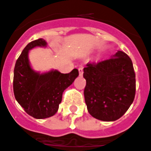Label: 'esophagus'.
Listing matches in <instances>:
<instances>
[{"label":"esophagus","instance_id":"esophagus-1","mask_svg":"<svg viewBox=\"0 0 151 151\" xmlns=\"http://www.w3.org/2000/svg\"><path fill=\"white\" fill-rule=\"evenodd\" d=\"M78 71H79V75L80 76L83 75V68H82V67L78 68Z\"/></svg>","mask_w":151,"mask_h":151}]
</instances>
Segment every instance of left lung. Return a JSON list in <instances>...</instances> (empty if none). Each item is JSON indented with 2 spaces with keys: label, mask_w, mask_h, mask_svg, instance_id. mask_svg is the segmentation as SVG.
Segmentation results:
<instances>
[{
  "label": "left lung",
  "mask_w": 151,
  "mask_h": 151,
  "mask_svg": "<svg viewBox=\"0 0 151 151\" xmlns=\"http://www.w3.org/2000/svg\"><path fill=\"white\" fill-rule=\"evenodd\" d=\"M85 101L90 115L104 122L115 121L134 99L135 73L131 59L118 51L110 59L89 62L84 68Z\"/></svg>",
  "instance_id": "8db88e82"
}]
</instances>
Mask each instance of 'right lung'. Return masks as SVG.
I'll list each match as a JSON object with an SVG mask.
<instances>
[{
  "instance_id": "obj_1",
  "label": "right lung",
  "mask_w": 151,
  "mask_h": 151,
  "mask_svg": "<svg viewBox=\"0 0 151 151\" xmlns=\"http://www.w3.org/2000/svg\"><path fill=\"white\" fill-rule=\"evenodd\" d=\"M46 45L42 38L29 43L17 60L13 74V93L16 100L29 115L37 119L55 114L64 90L79 74L77 69L69 73H61L58 70L45 73L33 71L29 61V51Z\"/></svg>"
}]
</instances>
